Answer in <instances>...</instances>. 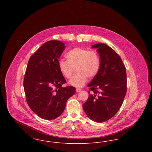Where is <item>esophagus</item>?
Instances as JSON below:
<instances>
[{"instance_id":"obj_1","label":"esophagus","mask_w":152,"mask_h":152,"mask_svg":"<svg viewBox=\"0 0 152 152\" xmlns=\"http://www.w3.org/2000/svg\"><path fill=\"white\" fill-rule=\"evenodd\" d=\"M81 91V89H80V88H76V92H77V93L80 92Z\"/></svg>"}]
</instances>
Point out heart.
Instances as JSON below:
<instances>
[{"mask_svg":"<svg viewBox=\"0 0 152 152\" xmlns=\"http://www.w3.org/2000/svg\"><path fill=\"white\" fill-rule=\"evenodd\" d=\"M65 57L67 61L59 60L58 69L65 78L69 79L74 68L76 67V71L77 73L69 81V84L73 87H83L87 83L88 77H94L100 70V58L95 51L83 48H75L68 51Z\"/></svg>","mask_w":152,"mask_h":152,"instance_id":"b5f03b06","label":"heart"}]
</instances>
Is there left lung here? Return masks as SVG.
Returning <instances> with one entry per match:
<instances>
[{
    "instance_id": "left-lung-1",
    "label": "left lung",
    "mask_w": 152,
    "mask_h": 152,
    "mask_svg": "<svg viewBox=\"0 0 152 152\" xmlns=\"http://www.w3.org/2000/svg\"><path fill=\"white\" fill-rule=\"evenodd\" d=\"M100 58L97 75L88 84L89 97L83 108L92 120L106 121L115 116L126 93V72L119 55L107 44H96Z\"/></svg>"
}]
</instances>
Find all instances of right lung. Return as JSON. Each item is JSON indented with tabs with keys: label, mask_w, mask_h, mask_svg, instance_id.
Returning <instances> with one entry per match:
<instances>
[{
	"label": "right lung",
	"mask_w": 152,
	"mask_h": 152,
	"mask_svg": "<svg viewBox=\"0 0 152 152\" xmlns=\"http://www.w3.org/2000/svg\"><path fill=\"white\" fill-rule=\"evenodd\" d=\"M64 45L58 40H50L42 45L29 58L24 78L29 108L48 120L60 116L66 101L76 92L75 87H62L66 81L58 69V63Z\"/></svg>",
	"instance_id": "add662e5"
}]
</instances>
